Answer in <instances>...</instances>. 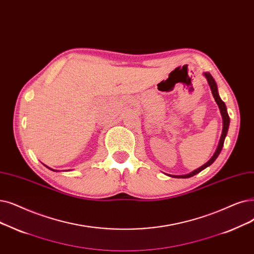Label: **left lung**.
I'll list each match as a JSON object with an SVG mask.
<instances>
[{
    "instance_id": "obj_1",
    "label": "left lung",
    "mask_w": 254,
    "mask_h": 254,
    "mask_svg": "<svg viewBox=\"0 0 254 254\" xmlns=\"http://www.w3.org/2000/svg\"><path fill=\"white\" fill-rule=\"evenodd\" d=\"M203 75L205 76V79L209 85V88H211L212 90V94L215 98V102L217 103L218 107H219V110H220V113H221V116H222V121H223V127H222V134H221V137H220V141H219V144L217 146V149L215 151V153L213 154V157L209 159L205 164H203L201 167L197 168L195 170H193L192 172L188 173V174H184V175H169L171 176V178H176V179H188V178H191V176L199 173L200 171H202L203 169H205L206 167L211 166V165L216 161V159L218 158V156L220 154V152H221L222 150V147H223V144H224V140H225V137L227 135V130H228V127H229V116H228V113H227V109H226V106L224 104V102L220 98L219 96V93H218V87H217V84L214 80V78L212 76V74L209 72H203Z\"/></svg>"
}]
</instances>
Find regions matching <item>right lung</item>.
Instances as JSON below:
<instances>
[{
  "mask_svg": "<svg viewBox=\"0 0 254 254\" xmlns=\"http://www.w3.org/2000/svg\"><path fill=\"white\" fill-rule=\"evenodd\" d=\"M43 165H45V164H43ZM45 166H46L47 168H49L50 170H52V171H55V172H57V171H58V170H55V169H53V168H50L49 166H47V165H45ZM64 171H69V170H64Z\"/></svg>",
  "mask_w": 254,
  "mask_h": 254,
  "instance_id": "right-lung-1",
  "label": "right lung"
}]
</instances>
